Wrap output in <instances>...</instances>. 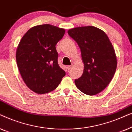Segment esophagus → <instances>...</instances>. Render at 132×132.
I'll list each match as a JSON object with an SVG mask.
<instances>
[{"label":"esophagus","instance_id":"obj_1","mask_svg":"<svg viewBox=\"0 0 132 132\" xmlns=\"http://www.w3.org/2000/svg\"><path fill=\"white\" fill-rule=\"evenodd\" d=\"M72 68H73V66H72V65H68V66H67V69H68V70H71Z\"/></svg>","mask_w":132,"mask_h":132}]
</instances>
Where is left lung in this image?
<instances>
[{
    "label": "left lung",
    "instance_id": "8db88e82",
    "mask_svg": "<svg viewBox=\"0 0 132 132\" xmlns=\"http://www.w3.org/2000/svg\"><path fill=\"white\" fill-rule=\"evenodd\" d=\"M68 34L77 43L84 64L83 74L75 83L81 92L94 95L105 89L115 75L117 59L104 31L92 26L75 28Z\"/></svg>",
    "mask_w": 132,
    "mask_h": 132
}]
</instances>
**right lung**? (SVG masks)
Returning a JSON list of instances; mask_svg holds the SVG:
<instances>
[{
    "label": "right lung",
    "instance_id": "right-lung-1",
    "mask_svg": "<svg viewBox=\"0 0 132 132\" xmlns=\"http://www.w3.org/2000/svg\"><path fill=\"white\" fill-rule=\"evenodd\" d=\"M64 29L45 24L32 27L21 39L16 61L23 81L34 93L43 94L57 87L65 72L57 64V42Z\"/></svg>",
    "mask_w": 132,
    "mask_h": 132
}]
</instances>
